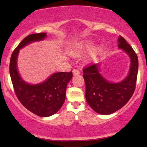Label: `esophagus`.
Listing matches in <instances>:
<instances>
[{
	"mask_svg": "<svg viewBox=\"0 0 147 147\" xmlns=\"http://www.w3.org/2000/svg\"><path fill=\"white\" fill-rule=\"evenodd\" d=\"M72 73H73L74 75H79V71L78 70H77V69H73V70H72Z\"/></svg>",
	"mask_w": 147,
	"mask_h": 147,
	"instance_id": "1",
	"label": "esophagus"
}]
</instances>
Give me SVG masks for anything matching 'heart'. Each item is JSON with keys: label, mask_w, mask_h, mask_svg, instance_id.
Segmentation results:
<instances>
[{"label": "heart", "mask_w": 147, "mask_h": 147, "mask_svg": "<svg viewBox=\"0 0 147 147\" xmlns=\"http://www.w3.org/2000/svg\"><path fill=\"white\" fill-rule=\"evenodd\" d=\"M93 46V41L90 40L82 41L74 43L70 47L68 50L69 55L73 57H80L84 54L88 52ZM102 50V47L101 45H97L91 50L89 56L88 57L87 61H91L97 58Z\"/></svg>", "instance_id": "b5f03b06"}]
</instances>
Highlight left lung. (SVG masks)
<instances>
[{
    "label": "left lung",
    "mask_w": 147,
    "mask_h": 147,
    "mask_svg": "<svg viewBox=\"0 0 147 147\" xmlns=\"http://www.w3.org/2000/svg\"><path fill=\"white\" fill-rule=\"evenodd\" d=\"M118 48L129 57V73L119 82H111L101 74V64L95 63L84 68L86 99L91 109L101 115H110L119 110L129 102L136 88L138 71L137 55L123 38L118 37Z\"/></svg>",
    "instance_id": "left-lung-1"
}]
</instances>
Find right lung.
Masks as SVG:
<instances>
[{
    "label": "right lung",
    "mask_w": 147,
    "mask_h": 147,
    "mask_svg": "<svg viewBox=\"0 0 147 147\" xmlns=\"http://www.w3.org/2000/svg\"><path fill=\"white\" fill-rule=\"evenodd\" d=\"M46 36L43 32L25 37L13 52L9 63L10 77L18 99L28 110L40 117H49L58 112L65 102L67 84L72 77V72H55L44 82L31 84L21 77L17 67L19 50Z\"/></svg>",
    "instance_id": "add662e5"
}]
</instances>
